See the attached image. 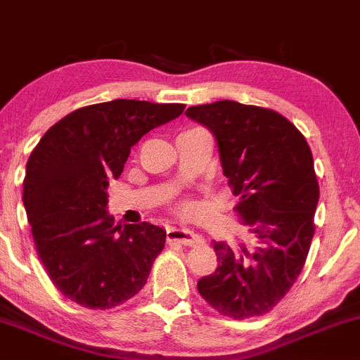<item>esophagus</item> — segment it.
I'll return each mask as SVG.
<instances>
[{
	"mask_svg": "<svg viewBox=\"0 0 360 360\" xmlns=\"http://www.w3.org/2000/svg\"><path fill=\"white\" fill-rule=\"evenodd\" d=\"M168 234V240H175V243L184 244V246H195V244L202 243V239L195 232L188 231V229H180V227H169L166 231Z\"/></svg>",
	"mask_w": 360,
	"mask_h": 360,
	"instance_id": "1",
	"label": "esophagus"
}]
</instances>
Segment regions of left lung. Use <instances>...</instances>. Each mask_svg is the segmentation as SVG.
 Wrapping results in <instances>:
<instances>
[{
    "instance_id": "8db88e82",
    "label": "left lung",
    "mask_w": 360,
    "mask_h": 360,
    "mask_svg": "<svg viewBox=\"0 0 360 360\" xmlns=\"http://www.w3.org/2000/svg\"><path fill=\"white\" fill-rule=\"evenodd\" d=\"M185 114L217 139L224 175L239 198L236 211L257 240L253 250L213 243L217 272L202 277L198 291L221 316H263L296 283L316 232L312 150L290 120L265 107L220 100Z\"/></svg>"
}]
</instances>
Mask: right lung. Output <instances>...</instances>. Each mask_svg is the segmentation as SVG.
Instances as JSON below:
<instances>
[{"mask_svg": "<svg viewBox=\"0 0 360 360\" xmlns=\"http://www.w3.org/2000/svg\"><path fill=\"white\" fill-rule=\"evenodd\" d=\"M184 103L117 98L72 110L29 155L25 213L51 283L70 302L105 310L133 298L166 243L158 225H121L107 213V187L131 147Z\"/></svg>", "mask_w": 360, "mask_h": 360, "instance_id": "obj_1", "label": "right lung"}]
</instances>
